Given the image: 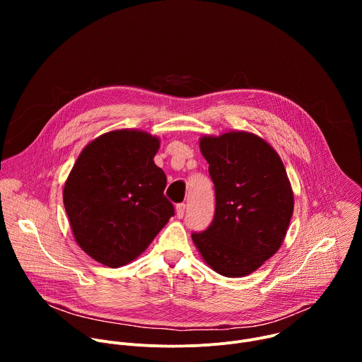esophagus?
<instances>
[{
    "label": "esophagus",
    "instance_id": "esophagus-1",
    "mask_svg": "<svg viewBox=\"0 0 362 362\" xmlns=\"http://www.w3.org/2000/svg\"><path fill=\"white\" fill-rule=\"evenodd\" d=\"M185 209H186V204H185V203L176 204V216H177V219H182V218H183Z\"/></svg>",
    "mask_w": 362,
    "mask_h": 362
}]
</instances>
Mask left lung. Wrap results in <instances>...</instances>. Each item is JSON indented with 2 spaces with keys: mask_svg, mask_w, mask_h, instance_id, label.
<instances>
[{
  "mask_svg": "<svg viewBox=\"0 0 362 362\" xmlns=\"http://www.w3.org/2000/svg\"><path fill=\"white\" fill-rule=\"evenodd\" d=\"M199 147L209 163L216 209L208 229L192 233L193 243L219 275L246 276L285 239L293 214L285 166L267 140L249 132L202 136Z\"/></svg>",
  "mask_w": 362,
  "mask_h": 362,
  "instance_id": "left-lung-1",
  "label": "left lung"
}]
</instances>
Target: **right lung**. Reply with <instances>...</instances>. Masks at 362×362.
<instances>
[{"mask_svg": "<svg viewBox=\"0 0 362 362\" xmlns=\"http://www.w3.org/2000/svg\"><path fill=\"white\" fill-rule=\"evenodd\" d=\"M160 139L120 129L91 140L63 190L77 245L94 261L119 268L134 261L175 215L163 194L165 172L153 158Z\"/></svg>", "mask_w": 362, "mask_h": 362, "instance_id": "1", "label": "right lung"}]
</instances>
